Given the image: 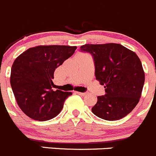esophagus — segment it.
<instances>
[{
  "instance_id": "34e87169",
  "label": "esophagus",
  "mask_w": 156,
  "mask_h": 156,
  "mask_svg": "<svg viewBox=\"0 0 156 156\" xmlns=\"http://www.w3.org/2000/svg\"><path fill=\"white\" fill-rule=\"evenodd\" d=\"M75 93L78 95H80V96H85L86 95V93H81V92H75Z\"/></svg>"
}]
</instances>
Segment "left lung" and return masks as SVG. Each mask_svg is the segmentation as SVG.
Returning <instances> with one entry per match:
<instances>
[{"label": "left lung", "mask_w": 156, "mask_h": 156, "mask_svg": "<svg viewBox=\"0 0 156 156\" xmlns=\"http://www.w3.org/2000/svg\"><path fill=\"white\" fill-rule=\"evenodd\" d=\"M80 50L93 56L96 79L106 92L97 96L92 108L93 114L109 121L128 115L139 103L145 82V73L136 53L112 43L85 44Z\"/></svg>", "instance_id": "left-lung-1"}]
</instances>
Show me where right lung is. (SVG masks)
I'll list each match as a JSON object with an SVG mask.
<instances>
[{
  "instance_id": "obj_1",
  "label": "right lung",
  "mask_w": 156,
  "mask_h": 156,
  "mask_svg": "<svg viewBox=\"0 0 156 156\" xmlns=\"http://www.w3.org/2000/svg\"><path fill=\"white\" fill-rule=\"evenodd\" d=\"M76 49L70 46H37L27 50L14 60L10 86L20 109L30 118L46 121L62 110L72 93L53 91V73Z\"/></svg>"
}]
</instances>
